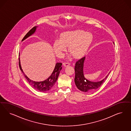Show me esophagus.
Instances as JSON below:
<instances>
[{
	"label": "esophagus",
	"instance_id": "34e87169",
	"mask_svg": "<svg viewBox=\"0 0 131 131\" xmlns=\"http://www.w3.org/2000/svg\"><path fill=\"white\" fill-rule=\"evenodd\" d=\"M70 64V63H68V62H64L63 63V65L64 66V67H68V66H69Z\"/></svg>",
	"mask_w": 131,
	"mask_h": 131
}]
</instances>
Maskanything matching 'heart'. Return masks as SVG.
Wrapping results in <instances>:
<instances>
[{
	"label": "heart",
	"mask_w": 131,
	"mask_h": 131,
	"mask_svg": "<svg viewBox=\"0 0 131 131\" xmlns=\"http://www.w3.org/2000/svg\"><path fill=\"white\" fill-rule=\"evenodd\" d=\"M92 39V34L83 30L64 32L61 34V38L54 41L53 49L56 54L61 57L68 46V51L73 57L79 58L85 53Z\"/></svg>",
	"instance_id": "heart-1"
}]
</instances>
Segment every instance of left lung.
Masks as SVG:
<instances>
[{"mask_svg": "<svg viewBox=\"0 0 131 131\" xmlns=\"http://www.w3.org/2000/svg\"><path fill=\"white\" fill-rule=\"evenodd\" d=\"M85 57L78 60L75 64V83L78 89L84 92H91L99 88L105 81L108 74L102 80L93 82L87 80L84 76L83 67Z\"/></svg>", "mask_w": 131, "mask_h": 131, "instance_id": "obj_1", "label": "left lung"}]
</instances>
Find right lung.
Returning <instances> with one entry per match:
<instances>
[{
    "label": "right lung",
    "instance_id": "right-lung-1",
    "mask_svg": "<svg viewBox=\"0 0 131 131\" xmlns=\"http://www.w3.org/2000/svg\"><path fill=\"white\" fill-rule=\"evenodd\" d=\"M38 26H34L33 28H32L26 34L24 38L22 39V41L25 40V39L29 37L31 35L34 34L37 30V28ZM20 56V55H19ZM19 67L24 74V76L26 79V80L28 81L29 84L36 90L39 91V92H46L50 89H51L54 85L55 84V82H56V80H57L58 77L59 76L60 72L62 69V63H57L55 64V68L53 71L52 73H51V76H50L48 79H47L46 80L42 81H35L33 80H31L29 78H28L26 75H25L24 72H23V70L22 69L20 63V57L19 58Z\"/></svg>",
    "mask_w": 131,
    "mask_h": 131
}]
</instances>
